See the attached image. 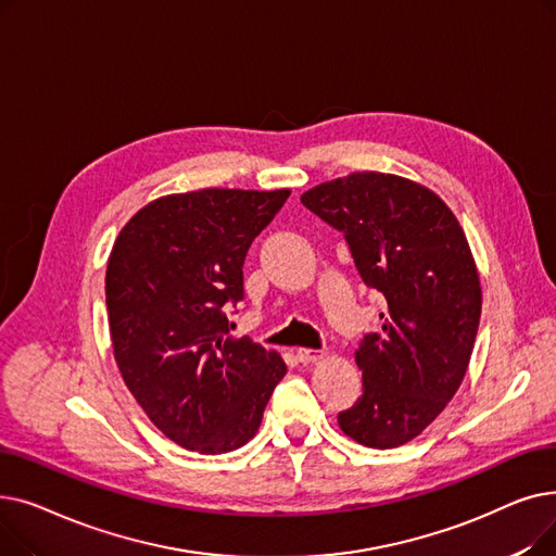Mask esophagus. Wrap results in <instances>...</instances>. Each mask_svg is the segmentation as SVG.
I'll return each mask as SVG.
<instances>
[{"label": "esophagus", "mask_w": 556, "mask_h": 556, "mask_svg": "<svg viewBox=\"0 0 556 556\" xmlns=\"http://www.w3.org/2000/svg\"><path fill=\"white\" fill-rule=\"evenodd\" d=\"M323 356H325V352H319V349H306V346L298 349V361L300 363H315Z\"/></svg>", "instance_id": "34e87169"}]
</instances>
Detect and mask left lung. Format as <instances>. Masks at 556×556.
Masks as SVG:
<instances>
[{"label": "left lung", "instance_id": "1", "mask_svg": "<svg viewBox=\"0 0 556 556\" xmlns=\"http://www.w3.org/2000/svg\"><path fill=\"white\" fill-rule=\"evenodd\" d=\"M302 204L344 233L363 281L388 302L356 349L363 396L338 424L363 446H401L440 417L469 367L482 313L469 241L440 195L390 173L323 182Z\"/></svg>", "mask_w": 556, "mask_h": 556}]
</instances>
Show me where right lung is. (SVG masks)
<instances>
[{
  "label": "right lung",
  "mask_w": 556,
  "mask_h": 556,
  "mask_svg": "<svg viewBox=\"0 0 556 556\" xmlns=\"http://www.w3.org/2000/svg\"><path fill=\"white\" fill-rule=\"evenodd\" d=\"M288 189L157 198L116 237L105 273L114 361L149 419L182 448L218 455L256 434L286 374L277 352L231 338L252 241Z\"/></svg>",
  "instance_id": "right-lung-1"
}]
</instances>
